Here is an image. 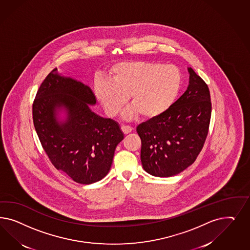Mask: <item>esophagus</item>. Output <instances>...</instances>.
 Segmentation results:
<instances>
[{
  "instance_id": "34e87169",
  "label": "esophagus",
  "mask_w": 250,
  "mask_h": 250,
  "mask_svg": "<svg viewBox=\"0 0 250 250\" xmlns=\"http://www.w3.org/2000/svg\"><path fill=\"white\" fill-rule=\"evenodd\" d=\"M121 129L124 134H128V133L132 131L133 128L131 126H129V125H122Z\"/></svg>"
}]
</instances>
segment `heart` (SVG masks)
Segmentation results:
<instances>
[{
  "mask_svg": "<svg viewBox=\"0 0 250 250\" xmlns=\"http://www.w3.org/2000/svg\"><path fill=\"white\" fill-rule=\"evenodd\" d=\"M111 82L97 80L94 95L106 114H120L128 101L131 106L125 119L141 114L150 120L167 113L174 104L182 89V74L173 65L147 61H127L114 64L109 69Z\"/></svg>",
  "mask_w": 250,
  "mask_h": 250,
  "instance_id": "1",
  "label": "heart"
}]
</instances>
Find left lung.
<instances>
[{
  "label": "left lung",
  "mask_w": 250,
  "mask_h": 250,
  "mask_svg": "<svg viewBox=\"0 0 250 250\" xmlns=\"http://www.w3.org/2000/svg\"><path fill=\"white\" fill-rule=\"evenodd\" d=\"M186 91L164 114L137 125L145 170L171 177L191 165L208 135L212 103L208 85L191 68Z\"/></svg>",
  "instance_id": "left-lung-1"
}]
</instances>
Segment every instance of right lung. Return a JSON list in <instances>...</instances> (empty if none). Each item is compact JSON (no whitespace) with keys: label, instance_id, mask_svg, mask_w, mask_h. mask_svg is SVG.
<instances>
[{"label":"right lung","instance_id":"1","mask_svg":"<svg viewBox=\"0 0 250 250\" xmlns=\"http://www.w3.org/2000/svg\"><path fill=\"white\" fill-rule=\"evenodd\" d=\"M96 99L90 87L58 73L45 77L33 103V122L47 157L57 169L74 182L91 184L109 172L116 146L124 139L119 125L94 114ZM68 113L66 122L55 117L57 108Z\"/></svg>","mask_w":250,"mask_h":250}]
</instances>
